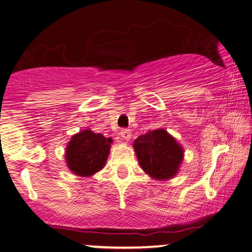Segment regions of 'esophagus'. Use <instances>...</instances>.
Instances as JSON below:
<instances>
[{"instance_id": "1", "label": "esophagus", "mask_w": 252, "mask_h": 252, "mask_svg": "<svg viewBox=\"0 0 252 252\" xmlns=\"http://www.w3.org/2000/svg\"><path fill=\"white\" fill-rule=\"evenodd\" d=\"M121 136H122L124 141H129V139L131 138V131H130V129H123L122 131H121Z\"/></svg>"}]
</instances>
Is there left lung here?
<instances>
[{"mask_svg": "<svg viewBox=\"0 0 252 252\" xmlns=\"http://www.w3.org/2000/svg\"><path fill=\"white\" fill-rule=\"evenodd\" d=\"M133 149L143 170L159 180L176 176L184 156L181 146L163 129L137 137Z\"/></svg>", "mask_w": 252, "mask_h": 252, "instance_id": "obj_1", "label": "left lung"}]
</instances>
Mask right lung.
<instances>
[{
    "label": "right lung",
    "instance_id": "obj_1",
    "mask_svg": "<svg viewBox=\"0 0 252 252\" xmlns=\"http://www.w3.org/2000/svg\"><path fill=\"white\" fill-rule=\"evenodd\" d=\"M111 142V138H106L102 133H94L88 129L76 133L66 148L69 170L81 177L96 173L106 164Z\"/></svg>",
    "mask_w": 252,
    "mask_h": 252
}]
</instances>
